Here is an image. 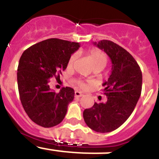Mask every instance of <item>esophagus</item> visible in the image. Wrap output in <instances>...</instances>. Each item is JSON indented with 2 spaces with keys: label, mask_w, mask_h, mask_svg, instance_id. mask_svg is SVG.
Listing matches in <instances>:
<instances>
[{
  "label": "esophagus",
  "mask_w": 159,
  "mask_h": 159,
  "mask_svg": "<svg viewBox=\"0 0 159 159\" xmlns=\"http://www.w3.org/2000/svg\"><path fill=\"white\" fill-rule=\"evenodd\" d=\"M83 95V94L81 93L80 92H78V91H75V97H77V98H80Z\"/></svg>",
  "instance_id": "obj_1"
}]
</instances>
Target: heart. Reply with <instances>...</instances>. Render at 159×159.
Masks as SVG:
<instances>
[{"instance_id":"heart-1","label":"heart","mask_w":159,"mask_h":159,"mask_svg":"<svg viewBox=\"0 0 159 159\" xmlns=\"http://www.w3.org/2000/svg\"><path fill=\"white\" fill-rule=\"evenodd\" d=\"M88 57H89L94 68H99L102 70L106 67L107 64V57L106 54L99 49H91L88 52ZM77 59H78V53H74L70 57L68 62H67L68 69H71L74 67ZM75 83L79 88H82V89H86L89 85L88 83H85L81 80H77Z\"/></svg>"}]
</instances>
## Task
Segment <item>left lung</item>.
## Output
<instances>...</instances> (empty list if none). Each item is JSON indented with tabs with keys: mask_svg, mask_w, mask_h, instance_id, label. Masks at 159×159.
<instances>
[{
	"mask_svg": "<svg viewBox=\"0 0 159 159\" xmlns=\"http://www.w3.org/2000/svg\"><path fill=\"white\" fill-rule=\"evenodd\" d=\"M94 44L111 60V73L102 91L107 99L104 103L95 102L83 116L90 128L107 133L119 128L130 117L141 95L143 75L134 57L121 46L107 40Z\"/></svg>",
	"mask_w": 159,
	"mask_h": 159,
	"instance_id": "obj_1",
	"label": "left lung"
}]
</instances>
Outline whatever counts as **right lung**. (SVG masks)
<instances>
[{
	"instance_id": "1",
	"label": "right lung",
	"mask_w": 159,
	"mask_h": 159,
	"mask_svg": "<svg viewBox=\"0 0 159 159\" xmlns=\"http://www.w3.org/2000/svg\"><path fill=\"white\" fill-rule=\"evenodd\" d=\"M79 43L51 38L33 44L23 52L17 67L20 102L32 121L43 127L57 126L63 121L67 106L74 99V90L62 88L51 91L49 80H57L66 69Z\"/></svg>"
}]
</instances>
